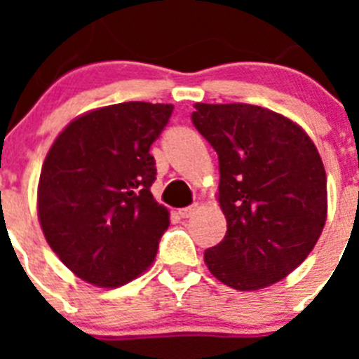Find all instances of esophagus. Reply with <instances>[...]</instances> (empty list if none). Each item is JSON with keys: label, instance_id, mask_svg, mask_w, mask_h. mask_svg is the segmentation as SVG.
I'll use <instances>...</instances> for the list:
<instances>
[{"label": "esophagus", "instance_id": "34e87169", "mask_svg": "<svg viewBox=\"0 0 359 359\" xmlns=\"http://www.w3.org/2000/svg\"><path fill=\"white\" fill-rule=\"evenodd\" d=\"M196 210H198V203H192V205H189V207L182 208V210H180V215H182V217H190Z\"/></svg>", "mask_w": 359, "mask_h": 359}]
</instances>
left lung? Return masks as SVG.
Returning <instances> with one entry per match:
<instances>
[{
	"label": "left lung",
	"mask_w": 359,
	"mask_h": 359,
	"mask_svg": "<svg viewBox=\"0 0 359 359\" xmlns=\"http://www.w3.org/2000/svg\"><path fill=\"white\" fill-rule=\"evenodd\" d=\"M194 128L219 158L226 236L205 252L210 273L239 291L275 284L304 262L325 224L327 177L294 122L252 104H196Z\"/></svg>",
	"instance_id": "8db88e82"
}]
</instances>
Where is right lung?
Instances as JSON below:
<instances>
[{"label": "right lung", "mask_w": 359, "mask_h": 359, "mask_svg": "<svg viewBox=\"0 0 359 359\" xmlns=\"http://www.w3.org/2000/svg\"><path fill=\"white\" fill-rule=\"evenodd\" d=\"M170 104L122 102L73 120L43 163L37 212L50 248L82 280L128 284L156 257L169 212L151 194L152 142Z\"/></svg>", "instance_id": "obj_1"}]
</instances>
